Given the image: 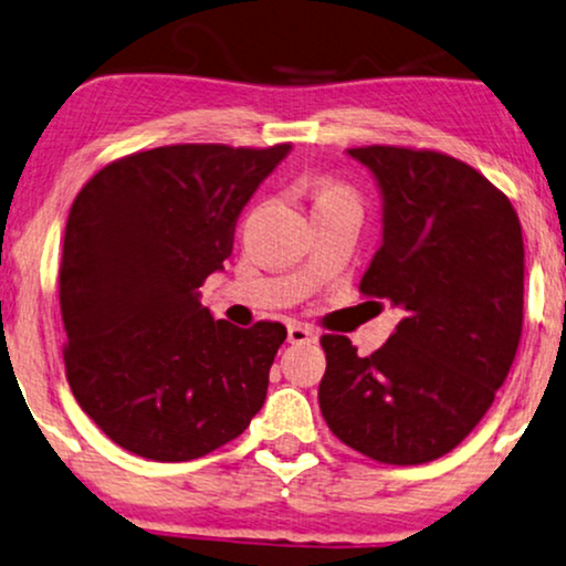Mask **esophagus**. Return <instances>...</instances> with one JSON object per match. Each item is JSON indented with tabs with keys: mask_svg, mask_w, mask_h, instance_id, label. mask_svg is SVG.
I'll return each mask as SVG.
<instances>
[{
	"mask_svg": "<svg viewBox=\"0 0 566 566\" xmlns=\"http://www.w3.org/2000/svg\"><path fill=\"white\" fill-rule=\"evenodd\" d=\"M287 339H290V345H311V342L318 339V334L313 332L311 326L290 324L287 326Z\"/></svg>",
	"mask_w": 566,
	"mask_h": 566,
	"instance_id": "34e87169",
	"label": "esophagus"
}]
</instances>
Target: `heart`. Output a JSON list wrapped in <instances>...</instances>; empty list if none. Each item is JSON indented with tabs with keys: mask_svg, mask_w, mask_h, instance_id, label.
Listing matches in <instances>:
<instances>
[{
	"mask_svg": "<svg viewBox=\"0 0 566 566\" xmlns=\"http://www.w3.org/2000/svg\"><path fill=\"white\" fill-rule=\"evenodd\" d=\"M316 206L318 203H326V200H334V198H345L347 196V190H342L339 185H334V182H318L316 185Z\"/></svg>",
	"mask_w": 566,
	"mask_h": 566,
	"instance_id": "1",
	"label": "heart"
}]
</instances>
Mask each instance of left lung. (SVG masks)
I'll use <instances>...</instances> for the list:
<instances>
[{
    "label": "left lung",
    "mask_w": 566,
    "mask_h": 566,
    "mask_svg": "<svg viewBox=\"0 0 566 566\" xmlns=\"http://www.w3.org/2000/svg\"><path fill=\"white\" fill-rule=\"evenodd\" d=\"M381 196L366 295L405 311L360 357L326 334L318 405L336 439L370 460L420 464L460 443L510 374L522 334L525 245L510 198L468 164L395 146L349 148Z\"/></svg>",
    "instance_id": "left-lung-1"
}]
</instances>
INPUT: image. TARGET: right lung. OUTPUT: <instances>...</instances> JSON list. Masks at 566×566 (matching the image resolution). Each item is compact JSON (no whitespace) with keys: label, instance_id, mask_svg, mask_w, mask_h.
<instances>
[{"label":"right lung","instance_id":"obj_1","mask_svg":"<svg viewBox=\"0 0 566 566\" xmlns=\"http://www.w3.org/2000/svg\"><path fill=\"white\" fill-rule=\"evenodd\" d=\"M292 146L185 143L125 156L77 192L64 230V368L114 443L156 462L224 447L263 407L282 324L238 328L200 303L234 221Z\"/></svg>","mask_w":566,"mask_h":566}]
</instances>
